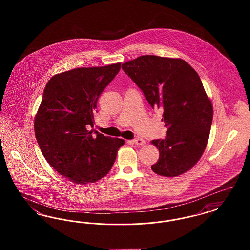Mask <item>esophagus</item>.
<instances>
[{
	"mask_svg": "<svg viewBox=\"0 0 250 250\" xmlns=\"http://www.w3.org/2000/svg\"><path fill=\"white\" fill-rule=\"evenodd\" d=\"M133 143H135L136 145H144L145 144V141L143 140V139H142V138H137V139H134L133 141Z\"/></svg>",
	"mask_w": 250,
	"mask_h": 250,
	"instance_id": "esophagus-1",
	"label": "esophagus"
}]
</instances>
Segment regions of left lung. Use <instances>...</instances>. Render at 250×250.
<instances>
[{"label": "left lung", "mask_w": 250, "mask_h": 250, "mask_svg": "<svg viewBox=\"0 0 250 250\" xmlns=\"http://www.w3.org/2000/svg\"><path fill=\"white\" fill-rule=\"evenodd\" d=\"M122 68L151 107L163 110L166 138L152 141L159 150L153 171L165 177L188 171L207 146L214 115L200 76L184 60L155 55L125 62Z\"/></svg>", "instance_id": "8db88e82"}]
</instances>
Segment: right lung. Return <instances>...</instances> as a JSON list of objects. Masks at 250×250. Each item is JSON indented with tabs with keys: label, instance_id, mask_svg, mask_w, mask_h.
<instances>
[{
	"label": "right lung",
	"instance_id": "1",
	"mask_svg": "<svg viewBox=\"0 0 250 250\" xmlns=\"http://www.w3.org/2000/svg\"><path fill=\"white\" fill-rule=\"evenodd\" d=\"M120 69L117 62L62 72L44 90L35 118L36 141L49 165L75 184L106 176L125 144L123 139L90 130L97 100Z\"/></svg>",
	"mask_w": 250,
	"mask_h": 250
}]
</instances>
